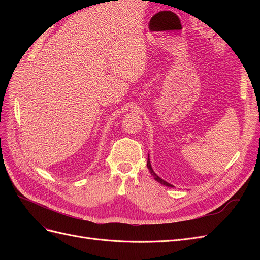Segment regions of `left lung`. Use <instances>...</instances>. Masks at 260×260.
Instances as JSON below:
<instances>
[{"mask_svg": "<svg viewBox=\"0 0 260 260\" xmlns=\"http://www.w3.org/2000/svg\"><path fill=\"white\" fill-rule=\"evenodd\" d=\"M147 168L149 169V172H151V174L154 176V179H155L156 181H158L159 183H161V184H164V185H166V186H168V187H169V186H170V187L172 186L171 184H169L168 182H166V181L162 180L161 178H159V177L157 176V175L155 174V172L153 171V169H152V166H151V162H149V157H148V158H147Z\"/></svg>", "mask_w": 260, "mask_h": 260, "instance_id": "8db88e82", "label": "left lung"}]
</instances>
